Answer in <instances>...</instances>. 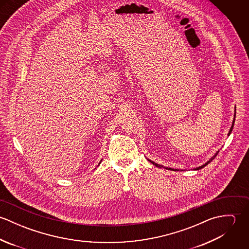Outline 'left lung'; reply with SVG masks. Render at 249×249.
I'll list each match as a JSON object with an SVG mask.
<instances>
[{"mask_svg": "<svg viewBox=\"0 0 249 249\" xmlns=\"http://www.w3.org/2000/svg\"><path fill=\"white\" fill-rule=\"evenodd\" d=\"M235 116H236V114L234 115V120H233V123H232V126L230 127V130H229V132H228V136H229V135L231 134V132H232V129H233V126H234V123H235ZM217 153H218V151H216V152H215V154L213 155V157H212L209 161H207L204 165H202V166H200V167H197V168H196L195 170H196V171H198V170H201L202 168H204L206 165H208L212 160L214 159V157L216 156V154H217ZM147 160H148V161H150L153 165H155V166H156V167H158V168H164V169H166V170H171V171H178V170H174V169H171V168H166V167H164V166H162V165H159V164H157V163H155V162H153V161H151V160H149V159H147Z\"/></svg>", "mask_w": 249, "mask_h": 249, "instance_id": "1", "label": "left lung"}]
</instances>
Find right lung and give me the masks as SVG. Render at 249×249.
<instances>
[{
    "label": "right lung",
    "instance_id": "obj_1",
    "mask_svg": "<svg viewBox=\"0 0 249 249\" xmlns=\"http://www.w3.org/2000/svg\"><path fill=\"white\" fill-rule=\"evenodd\" d=\"M100 164H101V162H100ZM100 164H99V165H100Z\"/></svg>",
    "mask_w": 249,
    "mask_h": 249
}]
</instances>
